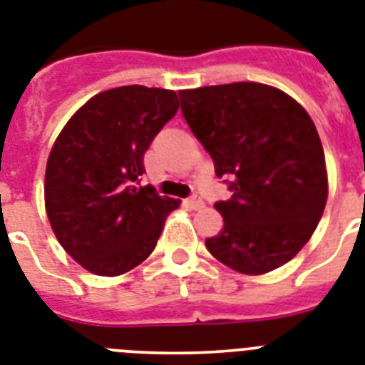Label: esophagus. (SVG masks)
<instances>
[{"instance_id": "1", "label": "esophagus", "mask_w": 365, "mask_h": 365, "mask_svg": "<svg viewBox=\"0 0 365 365\" xmlns=\"http://www.w3.org/2000/svg\"><path fill=\"white\" fill-rule=\"evenodd\" d=\"M186 205H188L190 209L192 210H200V209H203L205 207V203H203V200H201V197H190V200H186Z\"/></svg>"}]
</instances>
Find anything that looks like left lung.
<instances>
[{
    "label": "left lung",
    "mask_w": 365,
    "mask_h": 365,
    "mask_svg": "<svg viewBox=\"0 0 365 365\" xmlns=\"http://www.w3.org/2000/svg\"><path fill=\"white\" fill-rule=\"evenodd\" d=\"M179 96L216 175L231 177L233 197L215 205L224 227L205 240L207 250L250 276L291 261L312 239L328 197L323 143L308 111L257 81L185 89Z\"/></svg>",
    "instance_id": "left-lung-1"
}]
</instances>
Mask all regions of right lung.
<instances>
[{
	"label": "right lung",
	"instance_id": "obj_1",
	"mask_svg": "<svg viewBox=\"0 0 365 365\" xmlns=\"http://www.w3.org/2000/svg\"><path fill=\"white\" fill-rule=\"evenodd\" d=\"M177 110L171 89L115 87L89 98L53 141L46 215L65 252L89 272L119 276L143 263L180 205L135 185L150 141Z\"/></svg>",
	"mask_w": 365,
	"mask_h": 365
}]
</instances>
